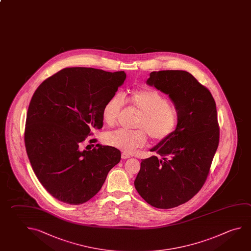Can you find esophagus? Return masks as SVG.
Masks as SVG:
<instances>
[{
    "instance_id": "34e87169",
    "label": "esophagus",
    "mask_w": 251,
    "mask_h": 251,
    "mask_svg": "<svg viewBox=\"0 0 251 251\" xmlns=\"http://www.w3.org/2000/svg\"><path fill=\"white\" fill-rule=\"evenodd\" d=\"M130 158V155H129V154L126 153V152H123V153H122V158L126 159V158Z\"/></svg>"
}]
</instances>
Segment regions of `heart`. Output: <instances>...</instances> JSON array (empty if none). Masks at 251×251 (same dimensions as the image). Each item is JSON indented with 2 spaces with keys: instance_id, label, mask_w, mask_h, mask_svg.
<instances>
[{
  "instance_id": "1",
  "label": "heart",
  "mask_w": 251,
  "mask_h": 251,
  "mask_svg": "<svg viewBox=\"0 0 251 251\" xmlns=\"http://www.w3.org/2000/svg\"><path fill=\"white\" fill-rule=\"evenodd\" d=\"M125 102L140 113L136 122L138 129H116L105 133L103 140L106 145L130 153L145 145L147 135L154 142L167 140L176 131L178 113L175 106L161 93L155 90L134 91L124 99L122 94H115L107 100L102 109V119L108 126L116 123Z\"/></svg>"
}]
</instances>
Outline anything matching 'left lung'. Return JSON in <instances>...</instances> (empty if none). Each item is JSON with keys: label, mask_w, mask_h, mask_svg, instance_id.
<instances>
[{"label": "left lung", "mask_w": 251, "mask_h": 251, "mask_svg": "<svg viewBox=\"0 0 251 251\" xmlns=\"http://www.w3.org/2000/svg\"><path fill=\"white\" fill-rule=\"evenodd\" d=\"M146 84L167 94L178 113L176 131L143 159L135 188L151 206L170 209L202 189L220 141L216 103L210 91L189 72L152 71Z\"/></svg>", "instance_id": "obj_1"}]
</instances>
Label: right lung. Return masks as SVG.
I'll use <instances>...</instances> for the list:
<instances>
[{
	"mask_svg": "<svg viewBox=\"0 0 251 251\" xmlns=\"http://www.w3.org/2000/svg\"><path fill=\"white\" fill-rule=\"evenodd\" d=\"M126 79L124 71L65 68L42 82L31 98L25 129L27 155L37 178L59 201L81 204L101 189L121 151L80 145L103 126L105 103ZM95 143V142H94Z\"/></svg>",
	"mask_w": 251,
	"mask_h": 251,
	"instance_id": "1",
	"label": "right lung"
}]
</instances>
